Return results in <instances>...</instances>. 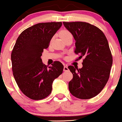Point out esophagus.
<instances>
[{"mask_svg":"<svg viewBox=\"0 0 122 122\" xmlns=\"http://www.w3.org/2000/svg\"><path fill=\"white\" fill-rule=\"evenodd\" d=\"M68 66H65L64 67V71H68Z\"/></svg>","mask_w":122,"mask_h":122,"instance_id":"esophagus-1","label":"esophagus"}]
</instances>
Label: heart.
<instances>
[{"mask_svg": "<svg viewBox=\"0 0 122 122\" xmlns=\"http://www.w3.org/2000/svg\"><path fill=\"white\" fill-rule=\"evenodd\" d=\"M60 37L62 38L63 40H64L65 39L67 38L70 36H72V34H71L70 31L67 29H62L61 31L60 32Z\"/></svg>", "mask_w": 122, "mask_h": 122, "instance_id": "heart-1", "label": "heart"}]
</instances>
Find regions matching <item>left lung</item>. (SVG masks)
<instances>
[{
  "label": "left lung",
  "instance_id": "8db88e82",
  "mask_svg": "<svg viewBox=\"0 0 122 122\" xmlns=\"http://www.w3.org/2000/svg\"><path fill=\"white\" fill-rule=\"evenodd\" d=\"M76 41L75 53L84 56L81 68L68 66L73 75L68 88L72 96L89 99L97 95L106 84L113 63L107 39L97 27L83 22H64Z\"/></svg>",
  "mask_w": 122,
  "mask_h": 122
}]
</instances>
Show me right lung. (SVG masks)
I'll return each instance as SVG.
<instances>
[{"mask_svg":"<svg viewBox=\"0 0 122 122\" xmlns=\"http://www.w3.org/2000/svg\"><path fill=\"white\" fill-rule=\"evenodd\" d=\"M62 22L39 23L23 30L16 41L11 54L13 74L21 92L28 97L38 100L48 96L54 80L64 69L55 61L48 67L41 56Z\"/></svg>","mask_w":122,"mask_h":122,"instance_id":"1","label":"right lung"}]
</instances>
